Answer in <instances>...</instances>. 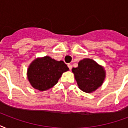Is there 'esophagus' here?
<instances>
[{
	"mask_svg": "<svg viewBox=\"0 0 128 128\" xmlns=\"http://www.w3.org/2000/svg\"><path fill=\"white\" fill-rule=\"evenodd\" d=\"M68 68H69V69H70V70H72V64H68Z\"/></svg>",
	"mask_w": 128,
	"mask_h": 128,
	"instance_id": "34e87169",
	"label": "esophagus"
}]
</instances>
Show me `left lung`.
I'll list each match as a JSON object with an SVG mask.
<instances>
[{
  "label": "left lung",
  "instance_id": "1",
  "mask_svg": "<svg viewBox=\"0 0 128 128\" xmlns=\"http://www.w3.org/2000/svg\"><path fill=\"white\" fill-rule=\"evenodd\" d=\"M78 87L84 92L91 93L100 87L106 77L104 68L94 60L84 58L72 69Z\"/></svg>",
  "mask_w": 128,
  "mask_h": 128
}]
</instances>
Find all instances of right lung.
<instances>
[{"instance_id":"right-lung-1","label":"right lung","mask_w":128,"mask_h":128,"mask_svg":"<svg viewBox=\"0 0 128 128\" xmlns=\"http://www.w3.org/2000/svg\"><path fill=\"white\" fill-rule=\"evenodd\" d=\"M69 70L63 61H57L50 56L35 59L27 70V77L31 86L40 91H44L57 84L64 72Z\"/></svg>"}]
</instances>
